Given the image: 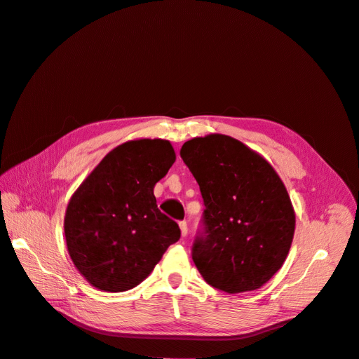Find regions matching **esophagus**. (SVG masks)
<instances>
[{"mask_svg":"<svg viewBox=\"0 0 359 359\" xmlns=\"http://www.w3.org/2000/svg\"><path fill=\"white\" fill-rule=\"evenodd\" d=\"M180 229H181V235H182V236H187V233H189L187 222H180Z\"/></svg>","mask_w":359,"mask_h":359,"instance_id":"34e87169","label":"esophagus"}]
</instances>
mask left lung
Returning <instances> with one entry per match:
<instances>
[{
  "label": "left lung",
  "mask_w": 359,
  "mask_h": 359,
  "mask_svg": "<svg viewBox=\"0 0 359 359\" xmlns=\"http://www.w3.org/2000/svg\"><path fill=\"white\" fill-rule=\"evenodd\" d=\"M181 158L205 203V232L191 253L201 276L227 293L262 287L283 266L295 233L283 181L262 156L226 135L187 140Z\"/></svg>",
  "instance_id": "1"
}]
</instances>
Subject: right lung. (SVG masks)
<instances>
[{"label": "right lung", "instance_id": "add662e5", "mask_svg": "<svg viewBox=\"0 0 359 359\" xmlns=\"http://www.w3.org/2000/svg\"><path fill=\"white\" fill-rule=\"evenodd\" d=\"M175 158L169 140H128L107 153L73 193L64 235L76 269L91 286L133 289L180 240L178 224L160 212L154 196Z\"/></svg>", "mask_w": 359, "mask_h": 359}]
</instances>
